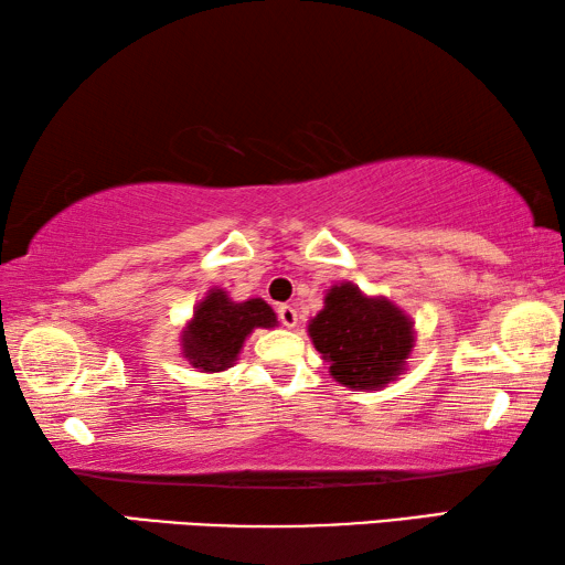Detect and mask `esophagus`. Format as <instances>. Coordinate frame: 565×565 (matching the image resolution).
I'll list each match as a JSON object with an SVG mask.
<instances>
[{
    "label": "esophagus",
    "mask_w": 565,
    "mask_h": 565,
    "mask_svg": "<svg viewBox=\"0 0 565 565\" xmlns=\"http://www.w3.org/2000/svg\"><path fill=\"white\" fill-rule=\"evenodd\" d=\"M276 317H279V321L284 323L286 329H294L296 323H299V313H296V309L289 303H281L279 309H276Z\"/></svg>",
    "instance_id": "1"
}]
</instances>
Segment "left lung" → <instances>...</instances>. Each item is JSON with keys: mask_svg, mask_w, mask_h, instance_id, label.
Listing matches in <instances>:
<instances>
[{"mask_svg": "<svg viewBox=\"0 0 565 565\" xmlns=\"http://www.w3.org/2000/svg\"><path fill=\"white\" fill-rule=\"evenodd\" d=\"M309 333L317 351L331 361V376L349 388L388 384L414 347L404 311L386 299H369L353 284L333 286Z\"/></svg>", "mask_w": 565, "mask_h": 565, "instance_id": "1", "label": "left lung"}]
</instances>
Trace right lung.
<instances>
[{
    "mask_svg": "<svg viewBox=\"0 0 565 565\" xmlns=\"http://www.w3.org/2000/svg\"><path fill=\"white\" fill-rule=\"evenodd\" d=\"M259 327H276L269 303L262 299L234 303L222 289H214L196 306L184 331V356L202 371H224L236 361L244 339Z\"/></svg>",
    "mask_w": 565,
    "mask_h": 565,
    "instance_id": "right-lung-1",
    "label": "right lung"
}]
</instances>
